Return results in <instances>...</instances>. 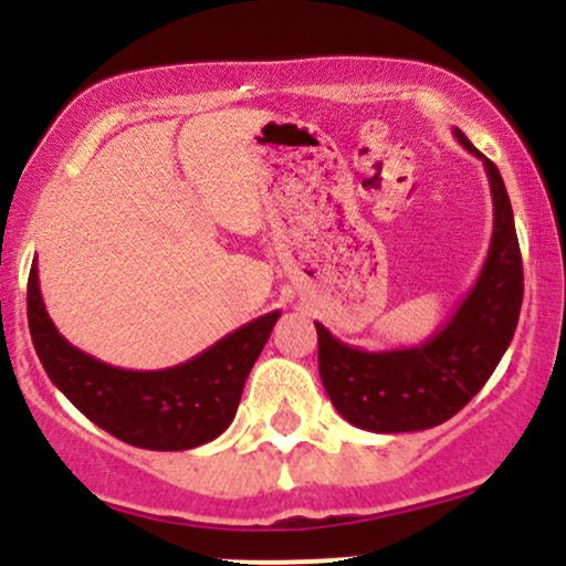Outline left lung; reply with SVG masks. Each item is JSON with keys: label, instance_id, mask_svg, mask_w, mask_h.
<instances>
[{"label": "left lung", "instance_id": "1", "mask_svg": "<svg viewBox=\"0 0 566 566\" xmlns=\"http://www.w3.org/2000/svg\"><path fill=\"white\" fill-rule=\"evenodd\" d=\"M452 133L482 159L492 191L490 250L463 303L428 340L409 348H356L314 322L324 391L350 426L373 433L426 431L450 420L482 391L516 333L524 271L509 191L497 167L458 127Z\"/></svg>", "mask_w": 566, "mask_h": 566}]
</instances>
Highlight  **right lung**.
Instances as JSON below:
<instances>
[{
    "label": "right lung",
    "mask_w": 566,
    "mask_h": 566,
    "mask_svg": "<svg viewBox=\"0 0 566 566\" xmlns=\"http://www.w3.org/2000/svg\"><path fill=\"white\" fill-rule=\"evenodd\" d=\"M29 329L53 386L95 426L140 450H193L231 426L244 380L282 311L242 324L216 346L167 369H122L84 354L44 308L36 263L29 274Z\"/></svg>",
    "instance_id": "add662e5"
}]
</instances>
